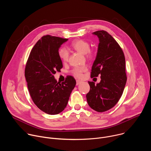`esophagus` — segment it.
<instances>
[{"label":"esophagus","instance_id":"34e87169","mask_svg":"<svg viewBox=\"0 0 151 151\" xmlns=\"http://www.w3.org/2000/svg\"><path fill=\"white\" fill-rule=\"evenodd\" d=\"M82 83V81H79V80H76V85H78L79 84H81Z\"/></svg>","mask_w":151,"mask_h":151}]
</instances>
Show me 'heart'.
Masks as SVG:
<instances>
[{
    "label": "heart",
    "mask_w": 151,
    "mask_h": 151,
    "mask_svg": "<svg viewBox=\"0 0 151 151\" xmlns=\"http://www.w3.org/2000/svg\"><path fill=\"white\" fill-rule=\"evenodd\" d=\"M70 47L82 54H87L88 56H92V52L90 51V45L87 41L79 39L73 41L70 44ZM58 54L60 58L63 62H66L69 58V52L64 48H61L58 51ZM87 70L85 66H78L72 70L73 75L76 78H81L82 73Z\"/></svg>",
    "instance_id": "heart-1"
}]
</instances>
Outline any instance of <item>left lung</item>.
I'll return each mask as SVG.
<instances>
[{
	"label": "left lung",
	"instance_id": "1",
	"mask_svg": "<svg viewBox=\"0 0 151 151\" xmlns=\"http://www.w3.org/2000/svg\"><path fill=\"white\" fill-rule=\"evenodd\" d=\"M99 40L93 63L91 78L101 75V81L95 84L88 82L90 90L86 95L91 108L99 112L108 111L120 99L127 82L124 52L114 37L104 30L93 33Z\"/></svg>",
	"mask_w": 151,
	"mask_h": 151
}]
</instances>
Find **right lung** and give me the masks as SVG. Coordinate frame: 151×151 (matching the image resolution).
<instances>
[{
	"label": "right lung",
	"instance_id": "add662e5",
	"mask_svg": "<svg viewBox=\"0 0 151 151\" xmlns=\"http://www.w3.org/2000/svg\"><path fill=\"white\" fill-rule=\"evenodd\" d=\"M68 39L50 35L42 37L32 48L25 68V77L30 96L39 109L57 115L66 107L76 85L73 77L68 76L58 82L54 75L63 68L58 51Z\"/></svg>",
	"mask_w": 151,
	"mask_h": 151
}]
</instances>
